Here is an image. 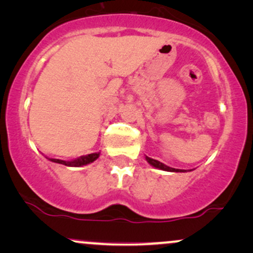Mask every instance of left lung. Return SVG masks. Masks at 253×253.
Instances as JSON below:
<instances>
[{
  "label": "left lung",
  "instance_id": "8db88e82",
  "mask_svg": "<svg viewBox=\"0 0 253 253\" xmlns=\"http://www.w3.org/2000/svg\"><path fill=\"white\" fill-rule=\"evenodd\" d=\"M146 161H147V163H149L150 165H152V167L157 168V169L164 170V171H170V172H185V171H187V170H181V169H173V168L168 167V165L161 163V162L156 161V159L150 158V157H146Z\"/></svg>",
  "mask_w": 253,
  "mask_h": 253
}]
</instances>
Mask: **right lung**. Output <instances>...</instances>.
Listing matches in <instances>:
<instances>
[{
  "label": "right lung",
  "mask_w": 253,
  "mask_h": 253,
  "mask_svg": "<svg viewBox=\"0 0 253 253\" xmlns=\"http://www.w3.org/2000/svg\"><path fill=\"white\" fill-rule=\"evenodd\" d=\"M98 157H100V152L90 153V155L82 156V157H80V158L74 159V161H70V162L62 161V159H53V158H48V159H50L51 162H54V163L66 165V167H82V165L92 163L94 161H96Z\"/></svg>",
  "instance_id": "1"
}]
</instances>
